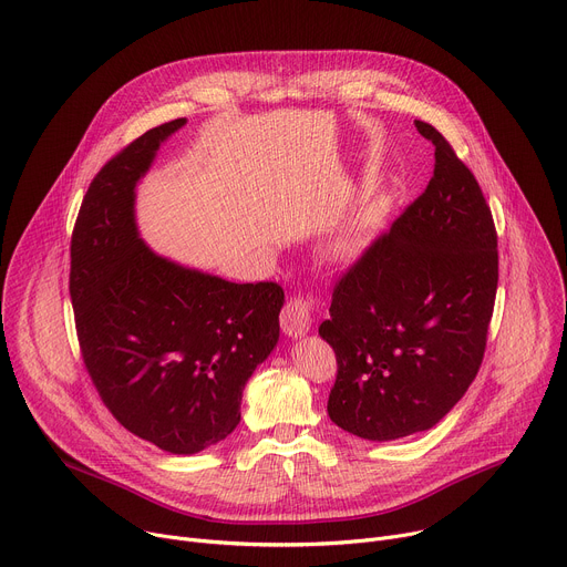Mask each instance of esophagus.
<instances>
[{"mask_svg": "<svg viewBox=\"0 0 567 567\" xmlns=\"http://www.w3.org/2000/svg\"><path fill=\"white\" fill-rule=\"evenodd\" d=\"M313 324L311 316V301L307 297H290L281 311V329L286 336H301L307 333Z\"/></svg>", "mask_w": 567, "mask_h": 567, "instance_id": "obj_1", "label": "esophagus"}]
</instances>
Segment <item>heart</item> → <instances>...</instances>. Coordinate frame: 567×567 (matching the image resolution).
Masks as SVG:
<instances>
[{
    "instance_id": "1",
    "label": "heart",
    "mask_w": 567,
    "mask_h": 567,
    "mask_svg": "<svg viewBox=\"0 0 567 567\" xmlns=\"http://www.w3.org/2000/svg\"><path fill=\"white\" fill-rule=\"evenodd\" d=\"M352 245H354V238H352V236H347V238H342V240L338 243V251H340V254L350 251V249H352Z\"/></svg>"
}]
</instances>
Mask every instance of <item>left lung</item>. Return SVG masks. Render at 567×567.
<instances>
[{"mask_svg": "<svg viewBox=\"0 0 567 567\" xmlns=\"http://www.w3.org/2000/svg\"><path fill=\"white\" fill-rule=\"evenodd\" d=\"M433 177L336 281L320 336L336 352L329 417L365 441L431 429L482 368L499 256L491 206L439 128Z\"/></svg>", "mask_w": 567, "mask_h": 567, "instance_id": "1", "label": "left lung"}]
</instances>
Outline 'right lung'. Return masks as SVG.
Wrapping results in <instances>:
<instances>
[{
    "mask_svg": "<svg viewBox=\"0 0 567 567\" xmlns=\"http://www.w3.org/2000/svg\"><path fill=\"white\" fill-rule=\"evenodd\" d=\"M186 117L117 152L83 195L70 243L81 357L104 406L138 439L197 454L240 422L243 388L279 340L284 288L231 284L154 254L134 188Z\"/></svg>",
    "mask_w": 567,
    "mask_h": 567,
    "instance_id": "obj_1",
    "label": "right lung"
}]
</instances>
